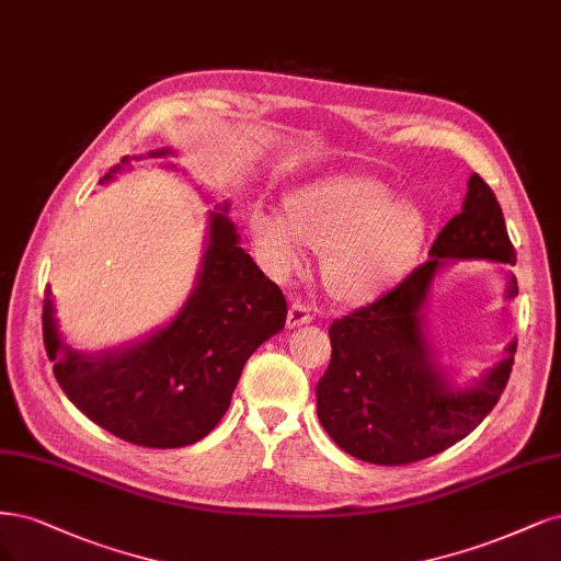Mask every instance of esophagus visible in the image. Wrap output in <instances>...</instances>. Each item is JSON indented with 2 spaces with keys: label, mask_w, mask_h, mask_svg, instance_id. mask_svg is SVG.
I'll list each match as a JSON object with an SVG mask.
<instances>
[{
  "label": "esophagus",
  "mask_w": 561,
  "mask_h": 561,
  "mask_svg": "<svg viewBox=\"0 0 561 561\" xmlns=\"http://www.w3.org/2000/svg\"><path fill=\"white\" fill-rule=\"evenodd\" d=\"M310 321H312V312H310V307H307V305L294 302L291 307H288V317H286V327L288 329L302 327V323H310Z\"/></svg>",
  "instance_id": "1"
}]
</instances>
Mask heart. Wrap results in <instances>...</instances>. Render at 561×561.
I'll return each mask as SVG.
<instances>
[{
  "label": "heart",
  "mask_w": 561,
  "mask_h": 561,
  "mask_svg": "<svg viewBox=\"0 0 561 561\" xmlns=\"http://www.w3.org/2000/svg\"><path fill=\"white\" fill-rule=\"evenodd\" d=\"M426 211L370 174L323 179L288 201V216L256 207L249 216L261 263L277 279L302 270L307 244L321 251V279L342 300H364L399 282L417 261Z\"/></svg>",
  "instance_id": "heart-1"
}]
</instances>
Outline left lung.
<instances>
[{
  "label": "left lung",
  "mask_w": 561,
  "mask_h": 561,
  "mask_svg": "<svg viewBox=\"0 0 561 561\" xmlns=\"http://www.w3.org/2000/svg\"><path fill=\"white\" fill-rule=\"evenodd\" d=\"M428 261L387 294L331 323V364L317 385L321 426L347 455L399 466L438 455L466 438L508 385L517 340L503 358L459 385L428 335V296L443 267L457 261L515 263L496 195L478 174L468 179L461 211L433 242ZM503 273V296L517 279Z\"/></svg>",
  "instance_id": "8db88e82"
}]
</instances>
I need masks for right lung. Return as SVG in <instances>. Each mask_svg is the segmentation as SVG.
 <instances>
[{
    "instance_id": "right-lung-1",
    "label": "right lung",
    "mask_w": 561,
    "mask_h": 561,
    "mask_svg": "<svg viewBox=\"0 0 561 561\" xmlns=\"http://www.w3.org/2000/svg\"><path fill=\"white\" fill-rule=\"evenodd\" d=\"M165 156L174 151L158 149L147 158ZM141 158L123 156L100 184ZM162 168L176 170L172 162ZM228 209L226 201L207 214L201 270L179 312L125 345L102 352L67 345L46 288L44 345L58 385L90 422L121 440L156 449L203 440L226 414L247 358L284 329L279 286L240 247Z\"/></svg>"
}]
</instances>
